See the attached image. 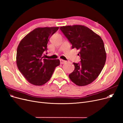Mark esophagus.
Segmentation results:
<instances>
[{
    "mask_svg": "<svg viewBox=\"0 0 123 123\" xmlns=\"http://www.w3.org/2000/svg\"><path fill=\"white\" fill-rule=\"evenodd\" d=\"M60 62L61 64H65L66 62L64 60H62V59H60Z\"/></svg>",
    "mask_w": 123,
    "mask_h": 123,
    "instance_id": "esophagus-1",
    "label": "esophagus"
}]
</instances>
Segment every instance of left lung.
<instances>
[{"mask_svg":"<svg viewBox=\"0 0 123 123\" xmlns=\"http://www.w3.org/2000/svg\"><path fill=\"white\" fill-rule=\"evenodd\" d=\"M59 29L72 44V49L80 50V62L73 63L75 69L69 75L70 79L79 86L91 84L105 64L106 52L102 38L85 25H66Z\"/></svg>","mask_w":123,"mask_h":123,"instance_id":"8db88e82","label":"left lung"}]
</instances>
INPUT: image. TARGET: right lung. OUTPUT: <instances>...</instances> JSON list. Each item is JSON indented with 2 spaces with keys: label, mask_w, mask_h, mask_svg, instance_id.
Returning a JSON list of instances; mask_svg holds the SVG:
<instances>
[{
  "label": "right lung",
  "mask_w": 123,
  "mask_h": 123,
  "mask_svg": "<svg viewBox=\"0 0 123 123\" xmlns=\"http://www.w3.org/2000/svg\"><path fill=\"white\" fill-rule=\"evenodd\" d=\"M57 27L37 28L21 39L17 49V66L28 82L42 86L50 80L55 68L60 65L57 59L43 58L50 37Z\"/></svg>",
  "instance_id": "1"
}]
</instances>
